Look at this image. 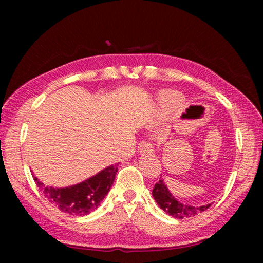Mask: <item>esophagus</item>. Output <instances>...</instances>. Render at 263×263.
<instances>
[{
    "mask_svg": "<svg viewBox=\"0 0 263 263\" xmlns=\"http://www.w3.org/2000/svg\"><path fill=\"white\" fill-rule=\"evenodd\" d=\"M152 145L149 144L147 141H140L139 144H138V152L140 153H146V152H152Z\"/></svg>",
    "mask_w": 263,
    "mask_h": 263,
    "instance_id": "34e87169",
    "label": "esophagus"
}]
</instances>
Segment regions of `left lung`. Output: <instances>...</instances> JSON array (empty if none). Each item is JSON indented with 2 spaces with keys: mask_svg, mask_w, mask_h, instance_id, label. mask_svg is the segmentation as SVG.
I'll use <instances>...</instances> for the list:
<instances>
[{
  "mask_svg": "<svg viewBox=\"0 0 263 263\" xmlns=\"http://www.w3.org/2000/svg\"><path fill=\"white\" fill-rule=\"evenodd\" d=\"M152 195L155 199V202L159 204V206L162 210L168 213L169 216H173L177 219H183V218L194 217L195 215H198L199 212L205 211L206 209L211 206V204H206V205L202 206H193L189 204L181 203L179 199H176L174 196L171 194L168 190L167 185L164 184V181L161 177L158 183H155Z\"/></svg>",
  "mask_w": 263,
  "mask_h": 263,
  "instance_id": "1",
  "label": "left lung"
}]
</instances>
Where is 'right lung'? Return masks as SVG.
<instances>
[{
    "label": "right lung",
    "instance_id": "obj_1",
    "mask_svg": "<svg viewBox=\"0 0 263 263\" xmlns=\"http://www.w3.org/2000/svg\"><path fill=\"white\" fill-rule=\"evenodd\" d=\"M117 172L118 164H111L86 181L65 188L45 186L37 177L32 176L44 196L62 212L73 216H86L97 209L103 201L114 183Z\"/></svg>",
    "mask_w": 263,
    "mask_h": 263
}]
</instances>
